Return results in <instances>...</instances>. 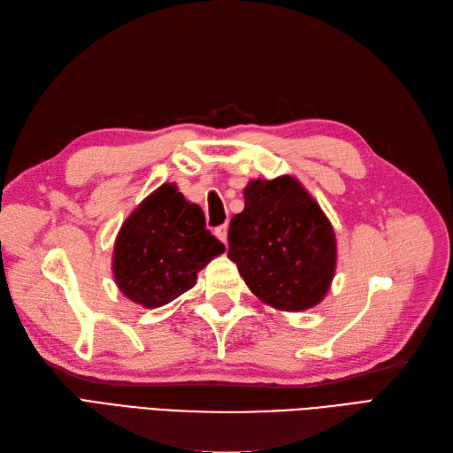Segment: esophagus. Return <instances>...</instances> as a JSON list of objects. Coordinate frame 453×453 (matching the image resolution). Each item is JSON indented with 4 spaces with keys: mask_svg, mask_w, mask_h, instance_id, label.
Segmentation results:
<instances>
[{
    "mask_svg": "<svg viewBox=\"0 0 453 453\" xmlns=\"http://www.w3.org/2000/svg\"><path fill=\"white\" fill-rule=\"evenodd\" d=\"M214 235L220 239L222 242H227V226L226 224H222V226H218L216 229H214Z\"/></svg>",
    "mask_w": 453,
    "mask_h": 453,
    "instance_id": "esophagus-1",
    "label": "esophagus"
}]
</instances>
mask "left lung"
Instances as JSON below:
<instances>
[{
	"label": "left lung",
	"instance_id": "obj_1",
	"mask_svg": "<svg viewBox=\"0 0 453 453\" xmlns=\"http://www.w3.org/2000/svg\"><path fill=\"white\" fill-rule=\"evenodd\" d=\"M227 239V257L257 299L299 312L326 297L337 241L324 211L294 177L248 182L244 211L231 218Z\"/></svg>",
	"mask_w": 453,
	"mask_h": 453
}]
</instances>
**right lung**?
<instances>
[{"label": "right lung", "instance_id": "add662e5", "mask_svg": "<svg viewBox=\"0 0 453 453\" xmlns=\"http://www.w3.org/2000/svg\"><path fill=\"white\" fill-rule=\"evenodd\" d=\"M226 246L205 229V214L174 184H162L122 224L112 273L122 294L144 309L194 288L197 273Z\"/></svg>", "mask_w": 453, "mask_h": 453}]
</instances>
